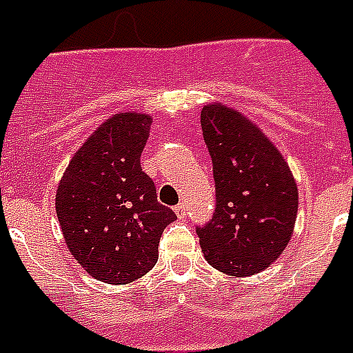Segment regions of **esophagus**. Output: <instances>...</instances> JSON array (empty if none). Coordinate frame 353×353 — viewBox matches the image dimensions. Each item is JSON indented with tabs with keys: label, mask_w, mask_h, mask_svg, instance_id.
<instances>
[{
	"label": "esophagus",
	"mask_w": 353,
	"mask_h": 353,
	"mask_svg": "<svg viewBox=\"0 0 353 353\" xmlns=\"http://www.w3.org/2000/svg\"><path fill=\"white\" fill-rule=\"evenodd\" d=\"M174 210H176L177 218H185V216H187V209H185V205L183 203L176 205V207H174Z\"/></svg>",
	"instance_id": "34e87169"
}]
</instances>
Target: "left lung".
<instances>
[{
  "instance_id": "1",
  "label": "left lung",
  "mask_w": 353,
  "mask_h": 353,
  "mask_svg": "<svg viewBox=\"0 0 353 353\" xmlns=\"http://www.w3.org/2000/svg\"><path fill=\"white\" fill-rule=\"evenodd\" d=\"M201 130L216 187L212 220L196 227L201 251L221 273H260L293 234L299 210L293 174L260 128L232 108L205 106Z\"/></svg>"
}]
</instances>
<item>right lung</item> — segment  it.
<instances>
[{
	"instance_id": "1",
	"label": "right lung",
	"mask_w": 353,
	"mask_h": 353,
	"mask_svg": "<svg viewBox=\"0 0 353 353\" xmlns=\"http://www.w3.org/2000/svg\"><path fill=\"white\" fill-rule=\"evenodd\" d=\"M150 124L144 113L108 119L73 155L58 185L63 240L80 265L106 284L148 273L165 227L177 220L157 201L154 181L141 168Z\"/></svg>"
}]
</instances>
